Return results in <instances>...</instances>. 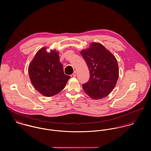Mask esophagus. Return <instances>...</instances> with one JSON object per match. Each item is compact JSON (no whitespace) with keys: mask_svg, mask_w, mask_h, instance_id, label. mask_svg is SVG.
<instances>
[{"mask_svg":"<svg viewBox=\"0 0 151 151\" xmlns=\"http://www.w3.org/2000/svg\"><path fill=\"white\" fill-rule=\"evenodd\" d=\"M76 76H77V73H76V71H74V73L71 75V78H74V77H76Z\"/></svg>","mask_w":151,"mask_h":151,"instance_id":"34e87169","label":"esophagus"}]
</instances>
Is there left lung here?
I'll list each match as a JSON object with an SVG mask.
<instances>
[{"mask_svg":"<svg viewBox=\"0 0 151 151\" xmlns=\"http://www.w3.org/2000/svg\"><path fill=\"white\" fill-rule=\"evenodd\" d=\"M81 55L89 70L90 78L83 84L84 91L94 100L105 98L116 86L119 69L115 56L101 43L92 42Z\"/></svg>","mask_w":151,"mask_h":151,"instance_id":"8db88e82","label":"left lung"}]
</instances>
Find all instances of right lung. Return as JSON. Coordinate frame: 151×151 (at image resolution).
Masks as SVG:
<instances>
[{
  "mask_svg": "<svg viewBox=\"0 0 151 151\" xmlns=\"http://www.w3.org/2000/svg\"><path fill=\"white\" fill-rule=\"evenodd\" d=\"M46 46L41 48L28 65L29 79L33 86L45 96H53L65 88L70 76L64 73L59 61V52H47Z\"/></svg>",
  "mask_w": 151,
  "mask_h": 151,
  "instance_id": "1",
  "label": "right lung"
}]
</instances>
